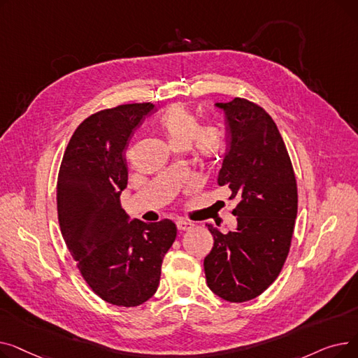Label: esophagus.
I'll use <instances>...</instances> for the list:
<instances>
[{"mask_svg":"<svg viewBox=\"0 0 358 358\" xmlns=\"http://www.w3.org/2000/svg\"><path fill=\"white\" fill-rule=\"evenodd\" d=\"M176 223H177V228H178V231H181V232H184V231H189V229H192V228H193V223H192V222H189V220H184V219H178Z\"/></svg>","mask_w":358,"mask_h":358,"instance_id":"obj_1","label":"esophagus"}]
</instances>
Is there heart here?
<instances>
[{"instance_id":"heart-1","label":"heart","mask_w":358,"mask_h":358,"mask_svg":"<svg viewBox=\"0 0 358 358\" xmlns=\"http://www.w3.org/2000/svg\"><path fill=\"white\" fill-rule=\"evenodd\" d=\"M161 127L174 149H187L192 145L197 158L203 162H215L222 154L224 139L215 124L200 123L194 113L184 104L169 107L161 119Z\"/></svg>"}]
</instances>
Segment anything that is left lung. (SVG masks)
<instances>
[{
	"mask_svg": "<svg viewBox=\"0 0 358 358\" xmlns=\"http://www.w3.org/2000/svg\"><path fill=\"white\" fill-rule=\"evenodd\" d=\"M227 116L228 152L217 182L228 185L238 227L212 228L213 248L204 258L209 289L232 303L264 293L283 268L297 216V184L277 124L258 104L235 97L216 103Z\"/></svg>",
	"mask_w": 358,
	"mask_h": 358,
	"instance_id": "8db88e82",
	"label": "left lung"
}]
</instances>
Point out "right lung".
<instances>
[{
	"label": "right lung",
	"instance_id": "obj_1",
	"mask_svg": "<svg viewBox=\"0 0 358 358\" xmlns=\"http://www.w3.org/2000/svg\"><path fill=\"white\" fill-rule=\"evenodd\" d=\"M154 108L134 103L88 116L65 149L56 184L61 232L81 275L104 302L122 308L155 294L164 255L177 236L169 219L129 223L120 204L127 185L124 150Z\"/></svg>",
	"mask_w": 358,
	"mask_h": 358
}]
</instances>
